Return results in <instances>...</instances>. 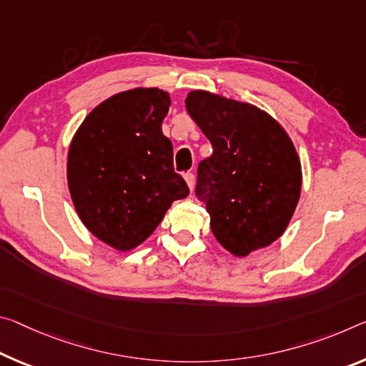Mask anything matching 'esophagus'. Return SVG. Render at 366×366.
<instances>
[{"mask_svg": "<svg viewBox=\"0 0 366 366\" xmlns=\"http://www.w3.org/2000/svg\"><path fill=\"white\" fill-rule=\"evenodd\" d=\"M184 179H185V182H187V185H189L190 192H192L194 185H195V176H194L192 172H185V174H184Z\"/></svg>", "mask_w": 366, "mask_h": 366, "instance_id": "34e87169", "label": "esophagus"}]
</instances>
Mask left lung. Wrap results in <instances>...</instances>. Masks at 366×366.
Returning <instances> with one entry per match:
<instances>
[{"instance_id":"8db88e82","label":"left lung","mask_w":366,"mask_h":366,"mask_svg":"<svg viewBox=\"0 0 366 366\" xmlns=\"http://www.w3.org/2000/svg\"><path fill=\"white\" fill-rule=\"evenodd\" d=\"M185 109L210 140L197 194L208 192L213 236L236 257L285 233L297 210L303 174L297 148L278 122L252 104L190 91Z\"/></svg>"}]
</instances>
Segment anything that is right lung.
I'll use <instances>...</instances> for the list:
<instances>
[{
    "instance_id": "1",
    "label": "right lung",
    "mask_w": 366,
    "mask_h": 366,
    "mask_svg": "<svg viewBox=\"0 0 366 366\" xmlns=\"http://www.w3.org/2000/svg\"><path fill=\"white\" fill-rule=\"evenodd\" d=\"M169 106L167 91H122L92 109L69 143L66 179L74 210L86 229L115 251L140 246L172 202L189 195L161 130Z\"/></svg>"
}]
</instances>
